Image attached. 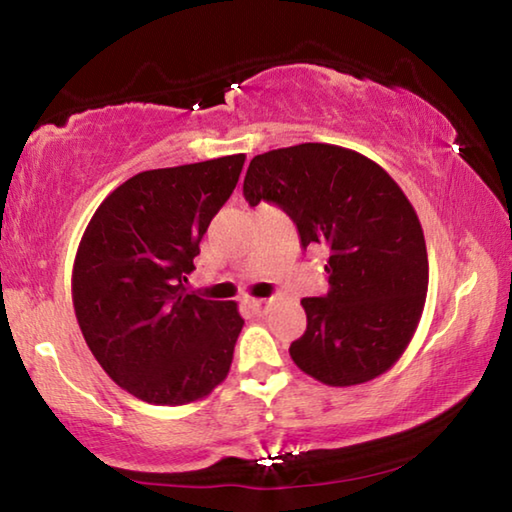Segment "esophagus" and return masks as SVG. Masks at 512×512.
<instances>
[{
    "label": "esophagus",
    "instance_id": "esophagus-1",
    "mask_svg": "<svg viewBox=\"0 0 512 512\" xmlns=\"http://www.w3.org/2000/svg\"><path fill=\"white\" fill-rule=\"evenodd\" d=\"M246 307L253 311V314H264L268 309V300H259V298H248L246 300Z\"/></svg>",
    "mask_w": 512,
    "mask_h": 512
}]
</instances>
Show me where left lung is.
Listing matches in <instances>:
<instances>
[{
  "instance_id": "left-lung-1",
  "label": "left lung",
  "mask_w": 512,
  "mask_h": 512,
  "mask_svg": "<svg viewBox=\"0 0 512 512\" xmlns=\"http://www.w3.org/2000/svg\"><path fill=\"white\" fill-rule=\"evenodd\" d=\"M250 207L273 203L296 223L302 248H323L329 291L302 298L307 329L289 354L327 386L379 377L402 357L429 284L422 225L400 185L357 151L298 144L250 160Z\"/></svg>"
}]
</instances>
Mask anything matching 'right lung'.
<instances>
[{
	"label": "right lung",
	"mask_w": 512,
	"mask_h": 512,
	"mask_svg": "<svg viewBox=\"0 0 512 512\" xmlns=\"http://www.w3.org/2000/svg\"><path fill=\"white\" fill-rule=\"evenodd\" d=\"M244 160L137 173L85 228L72 273L76 320L94 359L137 400L189 404L228 377L244 327L237 302L198 298L185 282Z\"/></svg>",
	"instance_id": "1"
}]
</instances>
